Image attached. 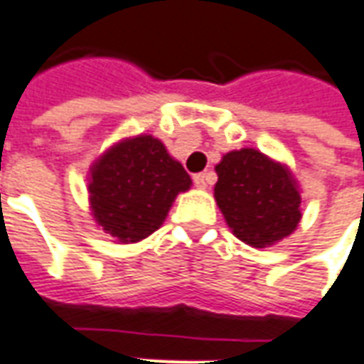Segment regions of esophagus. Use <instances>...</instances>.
I'll use <instances>...</instances> for the list:
<instances>
[{
  "mask_svg": "<svg viewBox=\"0 0 364 364\" xmlns=\"http://www.w3.org/2000/svg\"><path fill=\"white\" fill-rule=\"evenodd\" d=\"M193 181H195V187H197V189H206L208 183H210V173H197L193 177Z\"/></svg>",
  "mask_w": 364,
  "mask_h": 364,
  "instance_id": "obj_1",
  "label": "esophagus"
}]
</instances>
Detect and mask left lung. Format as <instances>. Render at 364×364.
<instances>
[{"label":"left lung","instance_id":"left-lung-1","mask_svg":"<svg viewBox=\"0 0 364 364\" xmlns=\"http://www.w3.org/2000/svg\"><path fill=\"white\" fill-rule=\"evenodd\" d=\"M216 173L214 197L242 242L267 247L296 230L302 198L287 167L253 148H244L226 154Z\"/></svg>","mask_w":364,"mask_h":364}]
</instances>
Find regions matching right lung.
Here are the masks:
<instances>
[{
  "label": "right lung",
  "instance_id": "1",
  "mask_svg": "<svg viewBox=\"0 0 364 364\" xmlns=\"http://www.w3.org/2000/svg\"><path fill=\"white\" fill-rule=\"evenodd\" d=\"M189 173L151 136L117 144L91 169L90 200L99 226L122 244H134L161 226Z\"/></svg>",
  "mask_w": 364,
  "mask_h": 364
}]
</instances>
